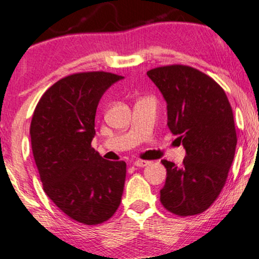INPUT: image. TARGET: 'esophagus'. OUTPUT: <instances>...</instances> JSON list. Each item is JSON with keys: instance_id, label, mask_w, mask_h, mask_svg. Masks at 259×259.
I'll return each instance as SVG.
<instances>
[{"instance_id": "34e87169", "label": "esophagus", "mask_w": 259, "mask_h": 259, "mask_svg": "<svg viewBox=\"0 0 259 259\" xmlns=\"http://www.w3.org/2000/svg\"><path fill=\"white\" fill-rule=\"evenodd\" d=\"M148 164H149L148 160H141V159L136 160L135 163H134V165H135V166H138V167H145V166H147Z\"/></svg>"}]
</instances>
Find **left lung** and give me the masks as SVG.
Listing matches in <instances>:
<instances>
[{
    "label": "left lung",
    "instance_id": "obj_1",
    "mask_svg": "<svg viewBox=\"0 0 259 259\" xmlns=\"http://www.w3.org/2000/svg\"><path fill=\"white\" fill-rule=\"evenodd\" d=\"M147 76L163 94L167 126L186 149L183 166L163 159L166 181L163 206L177 216L204 212L220 195L236 147L233 110L220 84L186 65L149 70Z\"/></svg>",
    "mask_w": 259,
    "mask_h": 259
}]
</instances>
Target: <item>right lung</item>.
<instances>
[{"instance_id": "1", "label": "right lung", "mask_w": 259, "mask_h": 259, "mask_svg": "<svg viewBox=\"0 0 259 259\" xmlns=\"http://www.w3.org/2000/svg\"><path fill=\"white\" fill-rule=\"evenodd\" d=\"M121 78L104 71L70 74L42 95L31 120L43 191L71 220L87 226L110 220L121 201L125 161L106 160L92 147L100 99Z\"/></svg>"}]
</instances>
